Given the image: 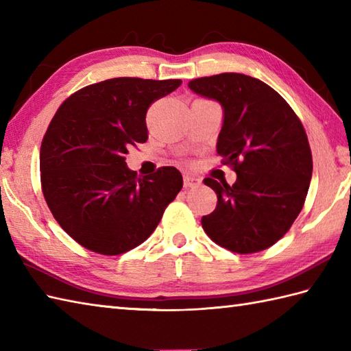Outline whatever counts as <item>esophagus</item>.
I'll return each mask as SVG.
<instances>
[{
	"label": "esophagus",
	"mask_w": 351,
	"mask_h": 351,
	"mask_svg": "<svg viewBox=\"0 0 351 351\" xmlns=\"http://www.w3.org/2000/svg\"><path fill=\"white\" fill-rule=\"evenodd\" d=\"M202 184V180L196 175H184V185L185 187H197Z\"/></svg>",
	"instance_id": "obj_1"
}]
</instances>
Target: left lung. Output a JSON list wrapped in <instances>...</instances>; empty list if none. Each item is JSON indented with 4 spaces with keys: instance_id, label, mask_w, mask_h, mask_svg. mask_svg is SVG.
<instances>
[{
    "instance_id": "obj_1",
    "label": "left lung",
    "mask_w": 351,
    "mask_h": 351,
    "mask_svg": "<svg viewBox=\"0 0 351 351\" xmlns=\"http://www.w3.org/2000/svg\"><path fill=\"white\" fill-rule=\"evenodd\" d=\"M189 87L221 106L217 154L237 173L234 185L204 180L217 195L204 230L237 253L270 247L288 232L309 190L312 154L302 122L278 92L244 73L196 78Z\"/></svg>"
}]
</instances>
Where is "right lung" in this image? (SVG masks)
Wrapping results in <instances>:
<instances>
[{
    "label": "right lung",
    "instance_id": "obj_1",
    "mask_svg": "<svg viewBox=\"0 0 351 351\" xmlns=\"http://www.w3.org/2000/svg\"><path fill=\"white\" fill-rule=\"evenodd\" d=\"M181 80L111 78L71 95L40 146L45 200L64 232L101 255H121L147 240L182 189L175 167L137 178L125 155L147 140L146 111Z\"/></svg>",
    "mask_w": 351,
    "mask_h": 351
}]
</instances>
